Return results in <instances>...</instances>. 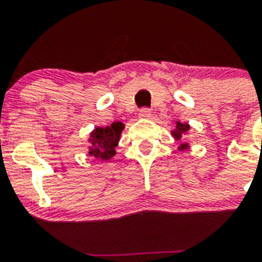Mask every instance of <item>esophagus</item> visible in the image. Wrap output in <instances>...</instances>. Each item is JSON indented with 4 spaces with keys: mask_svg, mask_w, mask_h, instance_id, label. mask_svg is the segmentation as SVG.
I'll use <instances>...</instances> for the list:
<instances>
[{
    "mask_svg": "<svg viewBox=\"0 0 262 262\" xmlns=\"http://www.w3.org/2000/svg\"><path fill=\"white\" fill-rule=\"evenodd\" d=\"M139 117L142 118V119H149L152 117V111L147 107L142 108V110L139 111Z\"/></svg>",
    "mask_w": 262,
    "mask_h": 262,
    "instance_id": "obj_1",
    "label": "esophagus"
}]
</instances>
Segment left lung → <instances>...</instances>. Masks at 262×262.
I'll use <instances>...</instances> for the list:
<instances>
[{
    "label": "left lung",
    "mask_w": 262,
    "mask_h": 262,
    "mask_svg": "<svg viewBox=\"0 0 262 262\" xmlns=\"http://www.w3.org/2000/svg\"><path fill=\"white\" fill-rule=\"evenodd\" d=\"M174 126V129H172L170 134H172V136L176 140H182V138H184V136L189 133V129H190V124L181 123L180 120H176ZM187 148H189V144H187V143H182V144L178 147V151H185Z\"/></svg>",
    "instance_id": "obj_1"
}]
</instances>
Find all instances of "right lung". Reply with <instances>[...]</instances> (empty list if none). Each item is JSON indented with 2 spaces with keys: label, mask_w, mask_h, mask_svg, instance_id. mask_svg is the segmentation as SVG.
<instances>
[{
  "label": "right lung",
  "mask_w": 262,
  "mask_h": 262,
  "mask_svg": "<svg viewBox=\"0 0 262 262\" xmlns=\"http://www.w3.org/2000/svg\"><path fill=\"white\" fill-rule=\"evenodd\" d=\"M124 128L122 122H114L107 127H96L90 133L89 155L101 160H110L114 157L117 151L120 135Z\"/></svg>",
  "instance_id": "add662e5"
}]
</instances>
